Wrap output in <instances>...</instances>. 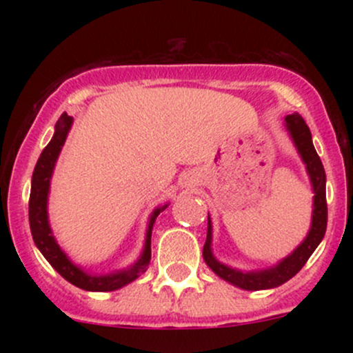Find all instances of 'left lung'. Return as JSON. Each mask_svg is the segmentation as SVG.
I'll return each instance as SVG.
<instances>
[{"mask_svg": "<svg viewBox=\"0 0 353 353\" xmlns=\"http://www.w3.org/2000/svg\"><path fill=\"white\" fill-rule=\"evenodd\" d=\"M285 129L290 139L301 156L302 163L305 164V171L309 174L314 192V204H312V221L307 236L287 257L279 261L277 264L265 267L259 270H241L217 261L212 252V221L208 216V239H205L202 257L208 267L214 274L219 275L222 281L232 283L242 290H267L275 289L294 277L299 270L305 265L309 257L314 254L327 229V199H325V171H323L322 161H320L309 125L305 124L301 114H289L285 117Z\"/></svg>", "mask_w": 353, "mask_h": 353, "instance_id": "obj_1", "label": "left lung"}]
</instances>
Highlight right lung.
<instances>
[{
  "instance_id": "1",
  "label": "right lung",
  "mask_w": 353,
  "mask_h": 353,
  "mask_svg": "<svg viewBox=\"0 0 353 353\" xmlns=\"http://www.w3.org/2000/svg\"><path fill=\"white\" fill-rule=\"evenodd\" d=\"M72 123H74V117L68 116L66 112L61 114L58 123L54 125V134H52L46 148L43 149L41 156H39L38 163L34 165L30 194L31 236H33V241L39 252L44 255V259L50 262L52 269L61 277H64L68 282L79 287V289L89 290V292H111V290H117L121 287L128 285V283L134 282L141 274L148 270L149 264H151L152 225L156 222V217L168 208L169 202L152 210L148 222V230H145L143 252L137 257L134 264L121 270H112L109 274H89L83 267L74 264L56 241L50 224V216H48V197H50L51 177L52 172H54L56 161H58L61 149H63L66 137L71 131Z\"/></svg>"
}]
</instances>
